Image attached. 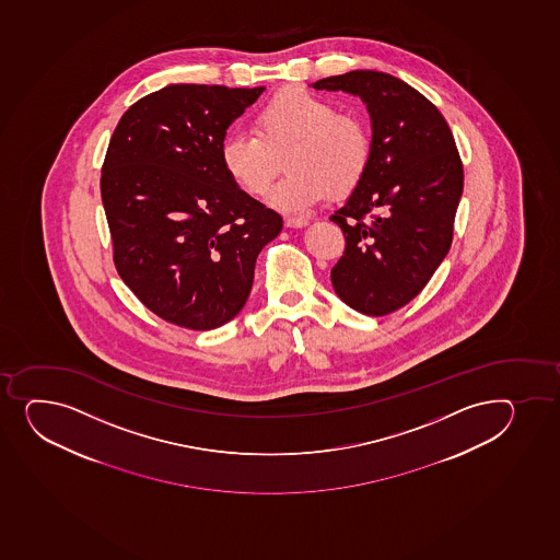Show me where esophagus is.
I'll return each mask as SVG.
<instances>
[{"instance_id": "esophagus-1", "label": "esophagus", "mask_w": 560, "mask_h": 560, "mask_svg": "<svg viewBox=\"0 0 560 560\" xmlns=\"http://www.w3.org/2000/svg\"><path fill=\"white\" fill-rule=\"evenodd\" d=\"M307 224H310V221L304 218H285V226L288 229H304Z\"/></svg>"}]
</instances>
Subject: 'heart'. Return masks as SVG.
<instances>
[{
  "label": "heart",
  "instance_id": "obj_1",
  "mask_svg": "<svg viewBox=\"0 0 560 560\" xmlns=\"http://www.w3.org/2000/svg\"><path fill=\"white\" fill-rule=\"evenodd\" d=\"M221 164L237 188L259 197L285 159L288 177L271 189L269 205L304 213L330 194H352L371 164L372 143L363 121L304 89L289 86L259 108L254 130L230 132Z\"/></svg>",
  "mask_w": 560,
  "mask_h": 560
}]
</instances>
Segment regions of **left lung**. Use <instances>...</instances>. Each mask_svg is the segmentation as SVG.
Wrapping results in <instances>:
<instances>
[{
    "label": "left lung",
    "mask_w": 560,
    "mask_h": 560,
    "mask_svg": "<svg viewBox=\"0 0 560 560\" xmlns=\"http://www.w3.org/2000/svg\"><path fill=\"white\" fill-rule=\"evenodd\" d=\"M358 95L371 116V164L330 221L347 240L331 269L337 296L382 317L411 302L446 258L463 164L446 119L398 77L355 70L310 84Z\"/></svg>",
    "instance_id": "left-lung-1"
}]
</instances>
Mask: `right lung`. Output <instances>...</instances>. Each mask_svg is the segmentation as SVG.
<instances>
[{
	"label": "right lung",
	"instance_id": "add662e5",
	"mask_svg": "<svg viewBox=\"0 0 560 560\" xmlns=\"http://www.w3.org/2000/svg\"><path fill=\"white\" fill-rule=\"evenodd\" d=\"M266 86L170 84L136 101L114 130L101 197L114 264L167 323L213 330L242 312L256 258L282 218L226 175V129Z\"/></svg>",
	"mask_w": 560,
	"mask_h": 560
}]
</instances>
